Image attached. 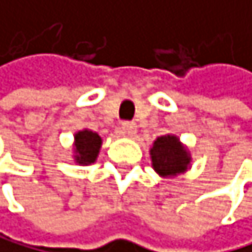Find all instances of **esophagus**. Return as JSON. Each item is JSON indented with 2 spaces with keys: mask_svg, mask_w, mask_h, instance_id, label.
Wrapping results in <instances>:
<instances>
[{
  "mask_svg": "<svg viewBox=\"0 0 252 252\" xmlns=\"http://www.w3.org/2000/svg\"><path fill=\"white\" fill-rule=\"evenodd\" d=\"M121 133L125 136H133L136 133V124L135 122H122Z\"/></svg>",
  "mask_w": 252,
  "mask_h": 252,
  "instance_id": "34e87169",
  "label": "esophagus"
}]
</instances>
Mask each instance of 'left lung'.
Masks as SVG:
<instances>
[{
  "instance_id": "1",
  "label": "left lung",
  "mask_w": 252,
  "mask_h": 252,
  "mask_svg": "<svg viewBox=\"0 0 252 252\" xmlns=\"http://www.w3.org/2000/svg\"><path fill=\"white\" fill-rule=\"evenodd\" d=\"M154 169L161 177H176L189 168L191 157L177 136L163 135L154 141L151 149Z\"/></svg>"
}]
</instances>
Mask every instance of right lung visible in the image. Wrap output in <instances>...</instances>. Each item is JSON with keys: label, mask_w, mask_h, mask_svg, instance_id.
<instances>
[{"label": "right lung", "mask_w": 252, "mask_h": 252, "mask_svg": "<svg viewBox=\"0 0 252 252\" xmlns=\"http://www.w3.org/2000/svg\"><path fill=\"white\" fill-rule=\"evenodd\" d=\"M75 161L78 164H91L97 160L100 147H101V138L95 131L91 130H81L75 133Z\"/></svg>", "instance_id": "add662e5"}]
</instances>
